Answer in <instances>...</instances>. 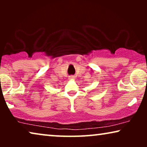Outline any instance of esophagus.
<instances>
[{"mask_svg": "<svg viewBox=\"0 0 147 147\" xmlns=\"http://www.w3.org/2000/svg\"><path fill=\"white\" fill-rule=\"evenodd\" d=\"M74 79H75V76H69V80H74Z\"/></svg>", "mask_w": 147, "mask_h": 147, "instance_id": "1", "label": "esophagus"}]
</instances>
